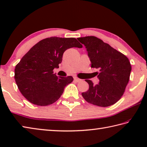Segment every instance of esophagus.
<instances>
[{
  "label": "esophagus",
  "mask_w": 147,
  "mask_h": 147,
  "mask_svg": "<svg viewBox=\"0 0 147 147\" xmlns=\"http://www.w3.org/2000/svg\"><path fill=\"white\" fill-rule=\"evenodd\" d=\"M74 81H76V82H80V81H81V80H80V79H79L78 78H77V77H74Z\"/></svg>",
  "instance_id": "1"
}]
</instances>
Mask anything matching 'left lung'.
<instances>
[{"label":"left lung","instance_id":"8db88e82","mask_svg":"<svg viewBox=\"0 0 147 147\" xmlns=\"http://www.w3.org/2000/svg\"><path fill=\"white\" fill-rule=\"evenodd\" d=\"M87 49L91 67L95 72L99 83L93 85L86 80L89 89L81 93L89 103L101 107L114 105L122 96L129 80L131 66L126 56L109 45L94 36L78 38Z\"/></svg>","mask_w":147,"mask_h":147}]
</instances>
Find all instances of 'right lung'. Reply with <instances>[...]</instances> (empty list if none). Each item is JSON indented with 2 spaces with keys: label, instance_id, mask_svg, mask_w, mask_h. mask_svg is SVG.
I'll list each match as a JSON object with an SVG mask.
<instances>
[{
  "label": "right lung",
  "instance_id": "right-lung-1",
  "mask_svg": "<svg viewBox=\"0 0 147 147\" xmlns=\"http://www.w3.org/2000/svg\"><path fill=\"white\" fill-rule=\"evenodd\" d=\"M72 47L83 46L75 38L52 37L40 40L22 57L16 66L14 78L27 100L38 106H47L59 99L74 78H58L53 69L59 67L63 54Z\"/></svg>",
  "mask_w": 147,
  "mask_h": 147
}]
</instances>
